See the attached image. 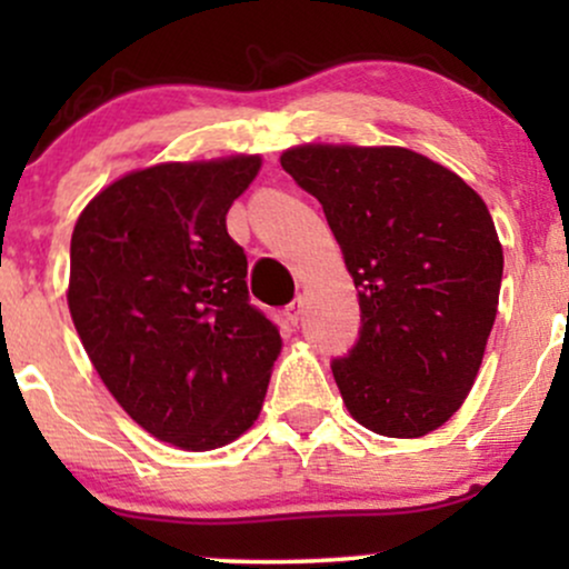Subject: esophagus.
<instances>
[{
    "instance_id": "esophagus-1",
    "label": "esophagus",
    "mask_w": 569,
    "mask_h": 569,
    "mask_svg": "<svg viewBox=\"0 0 569 569\" xmlns=\"http://www.w3.org/2000/svg\"><path fill=\"white\" fill-rule=\"evenodd\" d=\"M302 312H305V299L299 297V299H293V302L286 307V318H289V321L297 326L299 323V318H302Z\"/></svg>"
}]
</instances>
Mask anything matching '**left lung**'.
Returning <instances> with one entry per match:
<instances>
[{
    "label": "left lung",
    "instance_id": "1",
    "mask_svg": "<svg viewBox=\"0 0 569 569\" xmlns=\"http://www.w3.org/2000/svg\"><path fill=\"white\" fill-rule=\"evenodd\" d=\"M280 166L323 206L358 289L361 337L331 363L345 407L380 436H428L471 393L498 316L485 200L403 147L299 143Z\"/></svg>",
    "mask_w": 569,
    "mask_h": 569
}]
</instances>
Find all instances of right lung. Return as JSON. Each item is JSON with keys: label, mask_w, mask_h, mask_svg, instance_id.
I'll return each instance as SVG.
<instances>
[{"label": "right lung", "mask_w": 569, "mask_h": 569, "mask_svg": "<svg viewBox=\"0 0 569 569\" xmlns=\"http://www.w3.org/2000/svg\"><path fill=\"white\" fill-rule=\"evenodd\" d=\"M259 154L160 162L103 187L71 232L67 302L114 401L187 452L232 443L262 411L283 339L248 305L227 211Z\"/></svg>", "instance_id": "1"}]
</instances>
